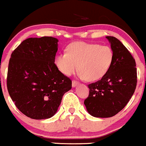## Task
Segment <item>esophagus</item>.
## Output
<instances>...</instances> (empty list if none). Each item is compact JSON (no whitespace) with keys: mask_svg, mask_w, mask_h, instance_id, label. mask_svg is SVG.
<instances>
[{"mask_svg":"<svg viewBox=\"0 0 146 146\" xmlns=\"http://www.w3.org/2000/svg\"><path fill=\"white\" fill-rule=\"evenodd\" d=\"M78 84H79L78 82L75 81V80H73V81H72V87H76V86L78 85Z\"/></svg>","mask_w":146,"mask_h":146,"instance_id":"34e87169","label":"esophagus"}]
</instances>
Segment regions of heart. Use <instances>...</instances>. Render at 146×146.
Returning a JSON list of instances; mask_svg holds the SVG:
<instances>
[{
  "label": "heart",
  "mask_w": 146,
  "mask_h": 146,
  "mask_svg": "<svg viewBox=\"0 0 146 146\" xmlns=\"http://www.w3.org/2000/svg\"><path fill=\"white\" fill-rule=\"evenodd\" d=\"M113 51L109 46L75 41L66 47V53L57 55L55 64L66 76L80 71V76L87 81L100 80L107 74L113 62Z\"/></svg>",
  "instance_id": "heart-1"
}]
</instances>
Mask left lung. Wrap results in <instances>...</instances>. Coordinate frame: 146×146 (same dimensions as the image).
I'll return each instance as SVG.
<instances>
[{
    "instance_id": "8db88e82",
    "label": "left lung",
    "mask_w": 146,
    "mask_h": 146,
    "mask_svg": "<svg viewBox=\"0 0 146 146\" xmlns=\"http://www.w3.org/2000/svg\"><path fill=\"white\" fill-rule=\"evenodd\" d=\"M113 51V62L101 80L88 85L84 104L91 115L110 117L125 107L137 84L136 64L130 51L117 38L106 36Z\"/></svg>"
}]
</instances>
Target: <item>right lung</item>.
<instances>
[{
  "label": "right lung",
  "instance_id": "right-lung-1",
  "mask_svg": "<svg viewBox=\"0 0 146 146\" xmlns=\"http://www.w3.org/2000/svg\"><path fill=\"white\" fill-rule=\"evenodd\" d=\"M58 39L29 38L12 52L7 88L16 108L36 120L50 118L57 111L72 81L54 64Z\"/></svg>",
  "mask_w": 146,
  "mask_h": 146
}]
</instances>
